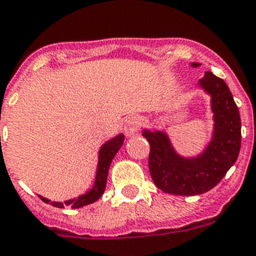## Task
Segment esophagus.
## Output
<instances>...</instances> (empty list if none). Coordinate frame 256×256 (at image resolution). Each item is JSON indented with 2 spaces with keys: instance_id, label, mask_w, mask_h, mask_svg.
Segmentation results:
<instances>
[{
  "instance_id": "esophagus-1",
  "label": "esophagus",
  "mask_w": 256,
  "mask_h": 256,
  "mask_svg": "<svg viewBox=\"0 0 256 256\" xmlns=\"http://www.w3.org/2000/svg\"><path fill=\"white\" fill-rule=\"evenodd\" d=\"M140 124H142V121H140L139 117H130V118L126 121V126H124V130H126V135H135L136 132L139 130Z\"/></svg>"
}]
</instances>
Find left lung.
Masks as SVG:
<instances>
[{"label":"left lung","mask_w":256,"mask_h":256,"mask_svg":"<svg viewBox=\"0 0 256 256\" xmlns=\"http://www.w3.org/2000/svg\"><path fill=\"white\" fill-rule=\"evenodd\" d=\"M192 66H200L192 63ZM200 84L212 96L214 135L206 151L198 158L176 155L162 132L144 130L150 143L148 168L154 184L164 193L196 196L206 193L224 178L239 156L242 121L230 88L222 78L208 71Z\"/></svg>","instance_id":"obj_1"}]
</instances>
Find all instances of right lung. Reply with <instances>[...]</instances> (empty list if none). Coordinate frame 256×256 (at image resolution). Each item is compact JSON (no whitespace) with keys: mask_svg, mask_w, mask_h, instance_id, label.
Here are the masks:
<instances>
[{"mask_svg":"<svg viewBox=\"0 0 256 256\" xmlns=\"http://www.w3.org/2000/svg\"><path fill=\"white\" fill-rule=\"evenodd\" d=\"M122 142H124V136L118 135L114 139L109 140L106 144H104L102 148L100 151V162H98V170H97V178H96V184H94L93 189H90L88 193L82 194L76 200H68L66 202H51L52 206H56V208H63L64 205H70L71 208H80V206H84V205H89V204H93L94 201L102 196L104 190H105V186H106V178H108V170H109V166L112 163L113 158L117 154V151L121 148L122 146ZM44 202H50L47 198H43Z\"/></svg>","mask_w":256,"mask_h":256,"instance_id":"right-lung-1","label":"right lung"}]
</instances>
